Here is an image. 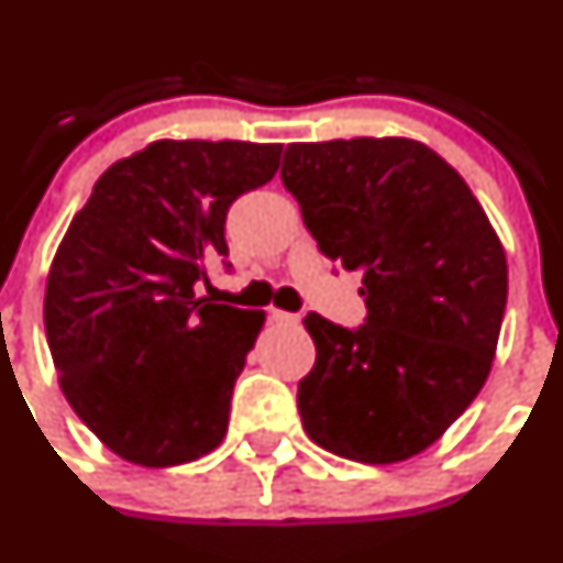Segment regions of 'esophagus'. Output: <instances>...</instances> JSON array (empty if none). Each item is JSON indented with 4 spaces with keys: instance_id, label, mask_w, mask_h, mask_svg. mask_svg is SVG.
<instances>
[{
    "instance_id": "esophagus-1",
    "label": "esophagus",
    "mask_w": 563,
    "mask_h": 563,
    "mask_svg": "<svg viewBox=\"0 0 563 563\" xmlns=\"http://www.w3.org/2000/svg\"><path fill=\"white\" fill-rule=\"evenodd\" d=\"M269 318L275 323H286V327H297L299 316L297 313H286V310H272Z\"/></svg>"
}]
</instances>
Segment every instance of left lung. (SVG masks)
Here are the masks:
<instances>
[{"instance_id": "1", "label": "left lung", "mask_w": 563, "mask_h": 563, "mask_svg": "<svg viewBox=\"0 0 563 563\" xmlns=\"http://www.w3.org/2000/svg\"><path fill=\"white\" fill-rule=\"evenodd\" d=\"M280 179L329 261L362 272L365 323L308 313L316 365L297 406L318 446L356 463L428 450L490 373L507 255L455 168L411 139L288 144Z\"/></svg>"}]
</instances>
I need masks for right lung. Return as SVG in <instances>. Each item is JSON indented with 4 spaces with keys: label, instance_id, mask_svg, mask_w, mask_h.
I'll list each match as a JSON object with an SVG mask.
<instances>
[{
    "label": "right lung",
    "instance_id": "obj_1",
    "mask_svg": "<svg viewBox=\"0 0 563 563\" xmlns=\"http://www.w3.org/2000/svg\"><path fill=\"white\" fill-rule=\"evenodd\" d=\"M283 144L155 141L100 176L45 288L67 402L119 457L190 463L223 441L261 310L196 297L229 264L225 214L280 166Z\"/></svg>",
    "mask_w": 563,
    "mask_h": 563
}]
</instances>
